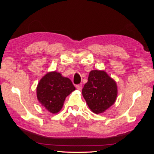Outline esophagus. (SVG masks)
<instances>
[{
  "instance_id": "obj_1",
  "label": "esophagus",
  "mask_w": 154,
  "mask_h": 154,
  "mask_svg": "<svg viewBox=\"0 0 154 154\" xmlns=\"http://www.w3.org/2000/svg\"><path fill=\"white\" fill-rule=\"evenodd\" d=\"M76 88L78 90H82V84H79L76 85Z\"/></svg>"
}]
</instances>
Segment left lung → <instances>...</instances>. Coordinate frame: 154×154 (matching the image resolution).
Masks as SVG:
<instances>
[{
    "mask_svg": "<svg viewBox=\"0 0 154 154\" xmlns=\"http://www.w3.org/2000/svg\"><path fill=\"white\" fill-rule=\"evenodd\" d=\"M82 95L93 113H102L116 102L118 86L116 81L105 71L93 70L90 72Z\"/></svg>",
    "mask_w": 154,
    "mask_h": 154,
    "instance_id": "8db88e82",
    "label": "left lung"
}]
</instances>
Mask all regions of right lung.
Masks as SVG:
<instances>
[{
  "mask_svg": "<svg viewBox=\"0 0 154 154\" xmlns=\"http://www.w3.org/2000/svg\"><path fill=\"white\" fill-rule=\"evenodd\" d=\"M75 88L70 79L56 71L49 72L41 78L36 87L38 102L51 113H58L64 100Z\"/></svg>",
  "mask_w": 154,
  "mask_h": 154,
  "instance_id": "1",
  "label": "right lung"
}]
</instances>
